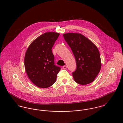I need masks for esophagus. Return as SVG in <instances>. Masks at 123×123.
Masks as SVG:
<instances>
[{
	"label": "esophagus",
	"mask_w": 123,
	"mask_h": 123,
	"mask_svg": "<svg viewBox=\"0 0 123 123\" xmlns=\"http://www.w3.org/2000/svg\"><path fill=\"white\" fill-rule=\"evenodd\" d=\"M62 68H63L64 69H66L67 68V66H66V65H64V66H63Z\"/></svg>",
	"instance_id": "34e87169"
}]
</instances>
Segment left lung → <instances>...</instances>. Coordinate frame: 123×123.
<instances>
[{
	"label": "left lung",
	"mask_w": 123,
	"mask_h": 123,
	"mask_svg": "<svg viewBox=\"0 0 123 123\" xmlns=\"http://www.w3.org/2000/svg\"><path fill=\"white\" fill-rule=\"evenodd\" d=\"M63 36L76 61L77 68L72 72L75 81L84 85L91 83L98 75L101 67L98 48L81 34L66 33Z\"/></svg>",
	"instance_id": "8db88e82"
}]
</instances>
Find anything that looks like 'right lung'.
I'll list each match as a JSON object with an SVG mask.
<instances>
[{"label":"right lung","mask_w":123,"mask_h":123,"mask_svg":"<svg viewBox=\"0 0 123 123\" xmlns=\"http://www.w3.org/2000/svg\"><path fill=\"white\" fill-rule=\"evenodd\" d=\"M60 34L47 32L35 39L26 52L24 63L27 75L36 86L47 88L55 82L61 68L54 65L52 48Z\"/></svg>","instance_id":"add662e5"}]
</instances>
